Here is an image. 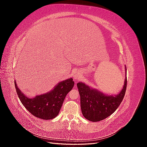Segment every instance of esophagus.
Wrapping results in <instances>:
<instances>
[{
    "label": "esophagus",
    "instance_id": "obj_1",
    "mask_svg": "<svg viewBox=\"0 0 147 147\" xmlns=\"http://www.w3.org/2000/svg\"><path fill=\"white\" fill-rule=\"evenodd\" d=\"M80 75L77 74V73H75L74 75V80H77L78 78H80Z\"/></svg>",
    "mask_w": 147,
    "mask_h": 147
}]
</instances>
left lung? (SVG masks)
Masks as SVG:
<instances>
[{"instance_id":"obj_1","label":"left lung","mask_w":147,"mask_h":147,"mask_svg":"<svg viewBox=\"0 0 147 147\" xmlns=\"http://www.w3.org/2000/svg\"><path fill=\"white\" fill-rule=\"evenodd\" d=\"M77 86L80 96V106L83 117L89 121L96 122L110 116L119 106L126 92L127 78L126 76L123 89L117 95L104 94L82 82H78Z\"/></svg>"}]
</instances>
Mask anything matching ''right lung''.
<instances>
[{
  "label": "right lung",
  "instance_id": "right-lung-1",
  "mask_svg": "<svg viewBox=\"0 0 147 147\" xmlns=\"http://www.w3.org/2000/svg\"><path fill=\"white\" fill-rule=\"evenodd\" d=\"M15 85L22 104L31 114L40 119H51L59 114L66 95L74 86V82L72 78L65 80L57 83L50 91L32 98L21 92L16 81Z\"/></svg>",
  "mask_w": 147,
  "mask_h": 147
}]
</instances>
